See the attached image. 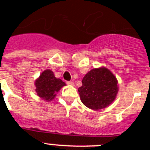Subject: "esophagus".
Wrapping results in <instances>:
<instances>
[{
	"label": "esophagus",
	"mask_w": 150,
	"mask_h": 150,
	"mask_svg": "<svg viewBox=\"0 0 150 150\" xmlns=\"http://www.w3.org/2000/svg\"><path fill=\"white\" fill-rule=\"evenodd\" d=\"M67 84L70 85V86H74V82H72V81H67Z\"/></svg>",
	"instance_id": "obj_1"
}]
</instances>
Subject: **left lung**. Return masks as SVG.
Instances as JSON below:
<instances>
[{"mask_svg": "<svg viewBox=\"0 0 150 150\" xmlns=\"http://www.w3.org/2000/svg\"><path fill=\"white\" fill-rule=\"evenodd\" d=\"M78 88L80 100L94 110L108 107L116 98L119 87L116 76L105 67L94 68L83 77Z\"/></svg>", "mask_w": 150, "mask_h": 150, "instance_id": "8db88e82", "label": "left lung"}]
</instances>
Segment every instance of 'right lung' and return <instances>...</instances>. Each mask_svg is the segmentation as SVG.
Masks as SVG:
<instances>
[{
    "mask_svg": "<svg viewBox=\"0 0 150 150\" xmlns=\"http://www.w3.org/2000/svg\"><path fill=\"white\" fill-rule=\"evenodd\" d=\"M65 83L62 79H57L51 70H45L36 79V92L38 96L46 101H50Z\"/></svg>",
    "mask_w": 150,
    "mask_h": 150,
    "instance_id": "obj_1",
    "label": "right lung"
}]
</instances>
